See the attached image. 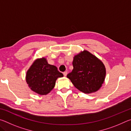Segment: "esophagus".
Segmentation results:
<instances>
[{"mask_svg":"<svg viewBox=\"0 0 131 131\" xmlns=\"http://www.w3.org/2000/svg\"><path fill=\"white\" fill-rule=\"evenodd\" d=\"M67 74H68V72H63V75H64V76H66V75H67Z\"/></svg>","mask_w":131,"mask_h":131,"instance_id":"esophagus-1","label":"esophagus"}]
</instances>
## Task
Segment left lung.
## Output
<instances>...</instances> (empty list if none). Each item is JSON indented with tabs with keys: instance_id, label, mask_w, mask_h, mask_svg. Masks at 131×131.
<instances>
[{
	"instance_id": "left-lung-1",
	"label": "left lung",
	"mask_w": 131,
	"mask_h": 131,
	"mask_svg": "<svg viewBox=\"0 0 131 131\" xmlns=\"http://www.w3.org/2000/svg\"><path fill=\"white\" fill-rule=\"evenodd\" d=\"M73 69L67 77L77 89L85 94L95 92L105 81L106 70L100 59L87 50L74 55Z\"/></svg>"
}]
</instances>
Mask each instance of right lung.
<instances>
[{
	"label": "right lung",
	"instance_id": "right-lung-1",
	"mask_svg": "<svg viewBox=\"0 0 131 131\" xmlns=\"http://www.w3.org/2000/svg\"><path fill=\"white\" fill-rule=\"evenodd\" d=\"M62 77L56 66L48 64L47 59L42 57L35 60L27 70L26 81L32 91L46 95L54 88L57 79Z\"/></svg>",
	"mask_w": 131,
	"mask_h": 131
}]
</instances>
